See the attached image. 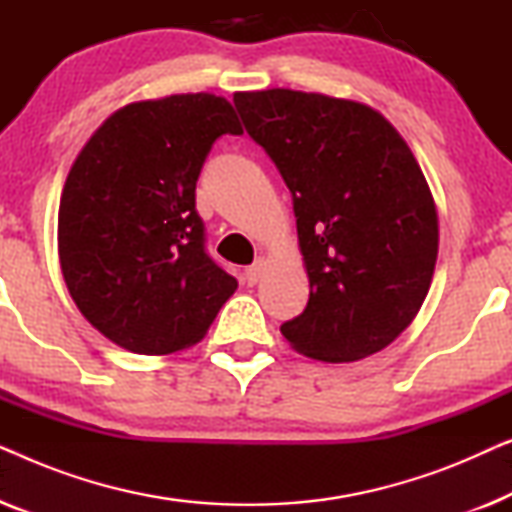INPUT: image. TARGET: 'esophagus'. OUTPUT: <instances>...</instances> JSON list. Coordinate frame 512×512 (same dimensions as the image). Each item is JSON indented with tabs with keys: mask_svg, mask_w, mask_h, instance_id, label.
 Segmentation results:
<instances>
[{
	"mask_svg": "<svg viewBox=\"0 0 512 512\" xmlns=\"http://www.w3.org/2000/svg\"><path fill=\"white\" fill-rule=\"evenodd\" d=\"M263 265H265V261H263V258H256V261H254V265H249V268H247V270H244V275H247V282H249V284H256V282H258V279H261Z\"/></svg>",
	"mask_w": 512,
	"mask_h": 512,
	"instance_id": "34e87169",
	"label": "esophagus"
}]
</instances>
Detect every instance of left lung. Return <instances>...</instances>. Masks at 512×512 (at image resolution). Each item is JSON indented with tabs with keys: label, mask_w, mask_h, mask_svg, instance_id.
I'll use <instances>...</instances> for the list:
<instances>
[{
	"label": "left lung",
	"mask_w": 512,
	"mask_h": 512,
	"mask_svg": "<svg viewBox=\"0 0 512 512\" xmlns=\"http://www.w3.org/2000/svg\"><path fill=\"white\" fill-rule=\"evenodd\" d=\"M233 102L291 191L310 277L284 338L328 363L380 352L415 319L438 256L436 205L408 144L352 100L272 88Z\"/></svg>",
	"instance_id": "obj_1"
}]
</instances>
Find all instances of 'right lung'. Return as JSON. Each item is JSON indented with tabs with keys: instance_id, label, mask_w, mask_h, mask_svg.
Masks as SVG:
<instances>
[{
	"instance_id": "add662e5",
	"label": "right lung",
	"mask_w": 512,
	"mask_h": 512,
	"mask_svg": "<svg viewBox=\"0 0 512 512\" xmlns=\"http://www.w3.org/2000/svg\"><path fill=\"white\" fill-rule=\"evenodd\" d=\"M221 135H242L209 93L135 102L104 121L62 188L67 289L104 338L135 354L198 342L237 279L207 254L195 184Z\"/></svg>"
}]
</instances>
